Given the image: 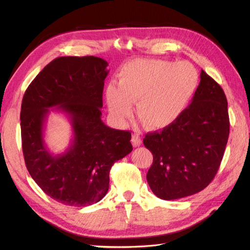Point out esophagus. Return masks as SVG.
I'll use <instances>...</instances> for the list:
<instances>
[{
    "mask_svg": "<svg viewBox=\"0 0 250 250\" xmlns=\"http://www.w3.org/2000/svg\"><path fill=\"white\" fill-rule=\"evenodd\" d=\"M131 142H132V145L134 147H139L142 144V137L139 134H133L132 135Z\"/></svg>",
    "mask_w": 250,
    "mask_h": 250,
    "instance_id": "34e87169",
    "label": "esophagus"
}]
</instances>
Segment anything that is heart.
<instances>
[{
  "label": "heart",
  "instance_id": "heart-1",
  "mask_svg": "<svg viewBox=\"0 0 250 250\" xmlns=\"http://www.w3.org/2000/svg\"><path fill=\"white\" fill-rule=\"evenodd\" d=\"M200 76L189 62L133 59L121 66L117 84L105 89L108 113L124 125L133 113L146 128L161 130L173 125L187 108L199 86Z\"/></svg>",
  "mask_w": 250,
  "mask_h": 250
}]
</instances>
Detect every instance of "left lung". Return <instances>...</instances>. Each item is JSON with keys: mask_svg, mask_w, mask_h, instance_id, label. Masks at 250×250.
Segmentation results:
<instances>
[{"mask_svg": "<svg viewBox=\"0 0 250 250\" xmlns=\"http://www.w3.org/2000/svg\"><path fill=\"white\" fill-rule=\"evenodd\" d=\"M190 105L173 125L143 140L153 156L147 173L151 191L162 200H177L206 188L224 157L230 132L224 90L202 70Z\"/></svg>", "mask_w": 250, "mask_h": 250, "instance_id": "left-lung-1", "label": "left lung"}]
</instances>
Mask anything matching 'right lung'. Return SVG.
Instances as JSON below:
<instances>
[{
  "mask_svg": "<svg viewBox=\"0 0 250 250\" xmlns=\"http://www.w3.org/2000/svg\"><path fill=\"white\" fill-rule=\"evenodd\" d=\"M108 63L98 57H60L47 64L23 95L21 141L26 168L44 192L60 203L83 207L108 191L113 164L132 151L129 131L111 129L101 120ZM71 121L70 147L54 155L43 141L49 108Z\"/></svg>",
  "mask_w": 250,
  "mask_h": 250,
  "instance_id": "obj_1",
  "label": "right lung"
}]
</instances>
